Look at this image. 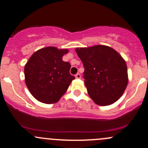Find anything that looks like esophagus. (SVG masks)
<instances>
[{"mask_svg":"<svg viewBox=\"0 0 148 148\" xmlns=\"http://www.w3.org/2000/svg\"><path fill=\"white\" fill-rule=\"evenodd\" d=\"M75 77L77 79H80L81 78V74H80L79 73H77V74L75 75Z\"/></svg>","mask_w":148,"mask_h":148,"instance_id":"34e87169","label":"esophagus"}]
</instances>
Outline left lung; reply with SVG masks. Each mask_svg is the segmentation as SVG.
I'll return each instance as SVG.
<instances>
[{
    "label": "left lung",
    "mask_w": 148,
    "mask_h": 148,
    "mask_svg": "<svg viewBox=\"0 0 148 148\" xmlns=\"http://www.w3.org/2000/svg\"><path fill=\"white\" fill-rule=\"evenodd\" d=\"M83 63V77L89 97L98 105H110L122 95L128 82L126 62L111 47L77 48Z\"/></svg>",
    "instance_id": "left-lung-1"
}]
</instances>
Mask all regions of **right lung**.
<instances>
[{
    "label": "right lung",
    "instance_id": "right-lung-1",
    "mask_svg": "<svg viewBox=\"0 0 148 148\" xmlns=\"http://www.w3.org/2000/svg\"><path fill=\"white\" fill-rule=\"evenodd\" d=\"M67 49L49 46L36 51L24 68L25 82L34 98L45 104L57 102L66 92L74 76L71 65L62 60Z\"/></svg>",
    "mask_w": 148,
    "mask_h": 148
}]
</instances>
